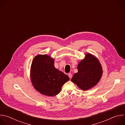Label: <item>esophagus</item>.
<instances>
[{
	"label": "esophagus",
	"instance_id": "34e87169",
	"mask_svg": "<svg viewBox=\"0 0 125 125\" xmlns=\"http://www.w3.org/2000/svg\"><path fill=\"white\" fill-rule=\"evenodd\" d=\"M68 76H69V77L70 78V79H71V78H72V75L71 74V73H69V74H68Z\"/></svg>",
	"mask_w": 125,
	"mask_h": 125
}]
</instances>
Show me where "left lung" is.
<instances>
[{
  "mask_svg": "<svg viewBox=\"0 0 125 125\" xmlns=\"http://www.w3.org/2000/svg\"><path fill=\"white\" fill-rule=\"evenodd\" d=\"M78 72L71 81L83 91H85L95 86L101 79L103 70L99 60L94 55L87 53L84 59L78 65Z\"/></svg>",
  "mask_w": 125,
  "mask_h": 125,
  "instance_id": "left-lung-1",
  "label": "left lung"
}]
</instances>
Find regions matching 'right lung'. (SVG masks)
<instances>
[{
    "instance_id": "add662e5",
    "label": "right lung",
    "mask_w": 125,
    "mask_h": 125,
    "mask_svg": "<svg viewBox=\"0 0 125 125\" xmlns=\"http://www.w3.org/2000/svg\"><path fill=\"white\" fill-rule=\"evenodd\" d=\"M54 60L47 54H38L31 63L30 78L34 88L41 94L53 96L60 93L69 78L54 66Z\"/></svg>"
}]
</instances>
